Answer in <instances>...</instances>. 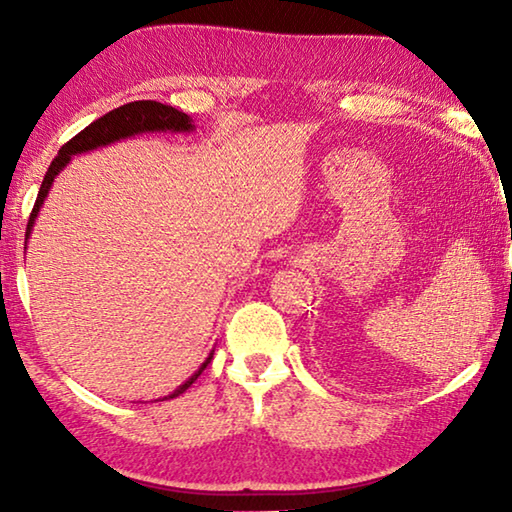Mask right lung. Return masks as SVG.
<instances>
[{"label":"right lung","mask_w":512,"mask_h":512,"mask_svg":"<svg viewBox=\"0 0 512 512\" xmlns=\"http://www.w3.org/2000/svg\"><path fill=\"white\" fill-rule=\"evenodd\" d=\"M149 131H178V133L183 131L185 133V131H192V119H189L185 112H180L171 106H164V103H160V101H131L115 110H110L108 115L99 117L97 121H92V124L85 126L79 135H74L72 140L63 144V149L58 151L54 160H51L49 169L45 173V180H42V185H40L36 205H33L29 223H27V239L31 235L33 221H36V216L40 212V205H42V201H45V196L49 194L51 183H54L58 171L65 167L74 153L92 151V149H97V146H106L110 142L124 140V137H131L135 133H149ZM210 359H212V354L205 359L203 366L185 381L183 386H178L176 391L164 397V400H169V397L173 400V397L185 393L187 388L198 379V375H201V372L207 368Z\"/></svg>","instance_id":"1"}]
</instances>
